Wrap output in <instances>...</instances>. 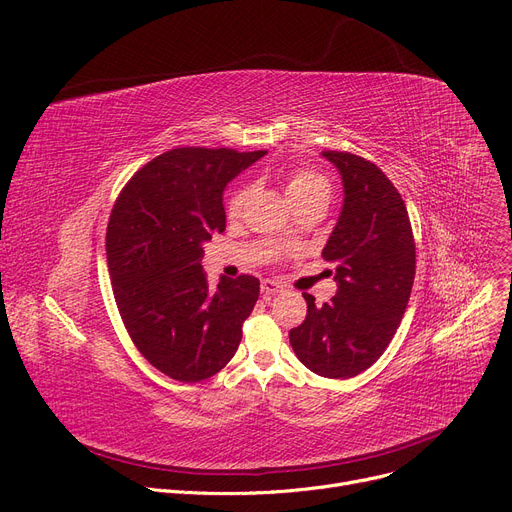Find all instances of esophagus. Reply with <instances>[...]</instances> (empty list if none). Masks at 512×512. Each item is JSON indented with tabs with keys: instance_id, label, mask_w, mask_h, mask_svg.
<instances>
[{
	"instance_id": "1",
	"label": "esophagus",
	"mask_w": 512,
	"mask_h": 512,
	"mask_svg": "<svg viewBox=\"0 0 512 512\" xmlns=\"http://www.w3.org/2000/svg\"><path fill=\"white\" fill-rule=\"evenodd\" d=\"M260 291H262V297H264V299H270L273 295H277V293H281V291H283V285H281V283H277V281H270V279H266V281H262Z\"/></svg>"
}]
</instances>
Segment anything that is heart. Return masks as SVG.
I'll list each match as a JSON object with an SVG mask.
<instances>
[{"label": "heart", "mask_w": 512, "mask_h": 512, "mask_svg": "<svg viewBox=\"0 0 512 512\" xmlns=\"http://www.w3.org/2000/svg\"><path fill=\"white\" fill-rule=\"evenodd\" d=\"M283 188L291 204H302L312 198H326L330 196V182L328 177L322 175L316 169L310 167H293L283 177ZM250 196V190L246 186L235 188L227 198V215L237 217L242 213V208Z\"/></svg>", "instance_id": "heart-1"}]
</instances>
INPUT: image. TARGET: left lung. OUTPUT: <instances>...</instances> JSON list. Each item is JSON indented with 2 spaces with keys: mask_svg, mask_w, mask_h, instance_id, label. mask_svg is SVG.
<instances>
[{
  "mask_svg": "<svg viewBox=\"0 0 512 512\" xmlns=\"http://www.w3.org/2000/svg\"><path fill=\"white\" fill-rule=\"evenodd\" d=\"M343 179L345 202L322 258L335 264L337 295L324 306L304 293L306 320L289 330L299 362L324 378L368 370L395 337L415 279L405 202L372 161L324 150Z\"/></svg>",
  "mask_w": 512,
  "mask_h": 512,
  "instance_id": "left-lung-1",
  "label": "left lung"
}]
</instances>
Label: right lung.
<instances>
[{"label":"right lung","instance_id":"right-lung-1","mask_svg":"<svg viewBox=\"0 0 512 512\" xmlns=\"http://www.w3.org/2000/svg\"><path fill=\"white\" fill-rule=\"evenodd\" d=\"M264 155L173 148L138 169L113 204L107 264L119 316L146 362L173 380L215 376L242 341L260 281L221 277L210 287L202 244L225 231V186Z\"/></svg>","mask_w":512,"mask_h":512}]
</instances>
